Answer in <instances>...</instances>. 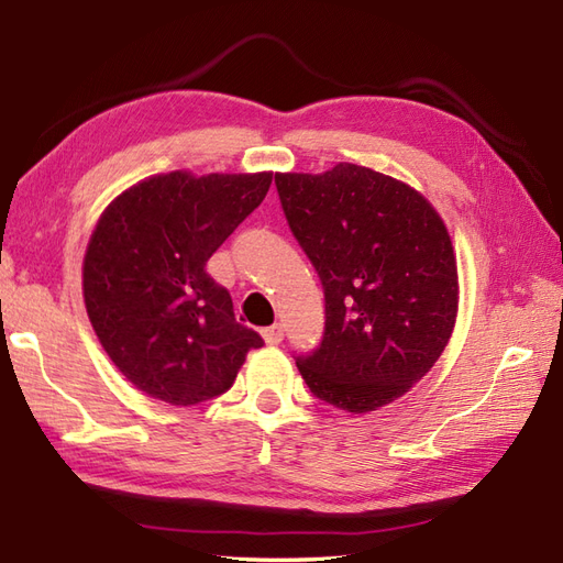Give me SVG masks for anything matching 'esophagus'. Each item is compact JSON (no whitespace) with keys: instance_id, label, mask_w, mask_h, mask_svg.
Returning <instances> with one entry per match:
<instances>
[{"instance_id":"34e87169","label":"esophagus","mask_w":563,"mask_h":563,"mask_svg":"<svg viewBox=\"0 0 563 563\" xmlns=\"http://www.w3.org/2000/svg\"><path fill=\"white\" fill-rule=\"evenodd\" d=\"M263 339L267 341V344H279V341L284 339V329H282V324H272V327H265L263 329Z\"/></svg>"}]
</instances>
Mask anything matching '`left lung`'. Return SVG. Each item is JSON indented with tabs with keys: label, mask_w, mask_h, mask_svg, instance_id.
Wrapping results in <instances>:
<instances>
[{
	"label": "left lung",
	"mask_w": 563,
	"mask_h": 563,
	"mask_svg": "<svg viewBox=\"0 0 563 563\" xmlns=\"http://www.w3.org/2000/svg\"><path fill=\"white\" fill-rule=\"evenodd\" d=\"M291 234L324 289V334L296 365L320 401L367 413L404 396L454 332L449 231L416 188L358 164L277 174Z\"/></svg>",
	"instance_id": "left-lung-1"
}]
</instances>
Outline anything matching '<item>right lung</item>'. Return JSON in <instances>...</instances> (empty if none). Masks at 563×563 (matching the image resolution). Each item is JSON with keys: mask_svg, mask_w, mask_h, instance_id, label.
I'll return each mask as SVG.
<instances>
[{"mask_svg": "<svg viewBox=\"0 0 563 563\" xmlns=\"http://www.w3.org/2000/svg\"><path fill=\"white\" fill-rule=\"evenodd\" d=\"M269 184V172H169L102 212L84 260L86 310L135 389L172 406L202 404L234 385L245 355L263 346L205 265Z\"/></svg>", "mask_w": 563, "mask_h": 563, "instance_id": "obj_1", "label": "right lung"}]
</instances>
